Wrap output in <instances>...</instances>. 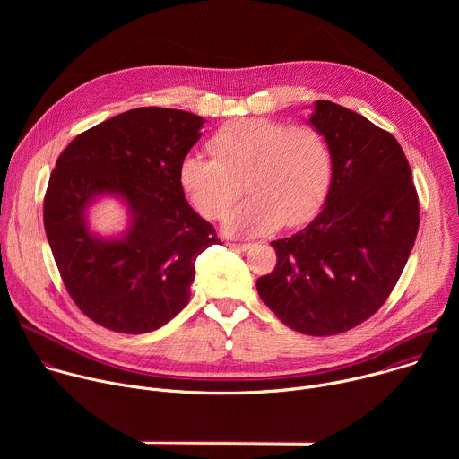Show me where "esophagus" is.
Listing matches in <instances>:
<instances>
[{
	"mask_svg": "<svg viewBox=\"0 0 459 459\" xmlns=\"http://www.w3.org/2000/svg\"><path fill=\"white\" fill-rule=\"evenodd\" d=\"M227 247H229V248H234V250H241V252H243V250H248L252 245H250V243H227Z\"/></svg>",
	"mask_w": 459,
	"mask_h": 459,
	"instance_id": "esophagus-1",
	"label": "esophagus"
}]
</instances>
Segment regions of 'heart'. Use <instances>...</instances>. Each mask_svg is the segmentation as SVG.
I'll list each match as a JSON object with an SVG mask.
<instances>
[{
  "mask_svg": "<svg viewBox=\"0 0 459 459\" xmlns=\"http://www.w3.org/2000/svg\"><path fill=\"white\" fill-rule=\"evenodd\" d=\"M212 158L188 152L178 165V181L188 204L207 220L223 218L236 238L264 236L308 223L321 209L333 179L329 145L314 126L267 117H239L209 140Z\"/></svg>",
  "mask_w": 459,
  "mask_h": 459,
  "instance_id": "obj_1",
  "label": "heart"
}]
</instances>
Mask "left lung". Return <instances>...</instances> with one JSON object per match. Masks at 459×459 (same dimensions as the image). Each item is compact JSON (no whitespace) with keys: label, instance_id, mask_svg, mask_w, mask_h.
<instances>
[{"label":"left lung","instance_id":"8db88e82","mask_svg":"<svg viewBox=\"0 0 459 459\" xmlns=\"http://www.w3.org/2000/svg\"><path fill=\"white\" fill-rule=\"evenodd\" d=\"M308 121L329 145L331 188L303 230L271 243L278 264L255 287L292 331L334 336L368 319L396 287L420 204L403 149L386 130L325 100Z\"/></svg>","mask_w":459,"mask_h":459}]
</instances>
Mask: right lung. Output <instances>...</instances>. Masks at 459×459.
Wrapping results in <instances>:
<instances>
[{"label":"right lung","mask_w":459,"mask_h":459,"mask_svg":"<svg viewBox=\"0 0 459 459\" xmlns=\"http://www.w3.org/2000/svg\"><path fill=\"white\" fill-rule=\"evenodd\" d=\"M204 121L176 108H133L85 130L56 161L43 205L47 239L78 308L108 331L145 334L169 323L188 303L195 257L220 243L178 181ZM103 195L129 209L117 238L86 223Z\"/></svg>","instance_id":"1"}]
</instances>
